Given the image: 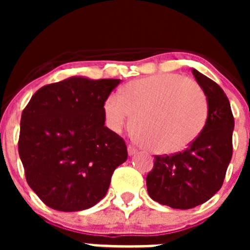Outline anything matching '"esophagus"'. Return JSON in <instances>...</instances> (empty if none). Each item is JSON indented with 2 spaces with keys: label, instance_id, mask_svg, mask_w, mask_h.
I'll use <instances>...</instances> for the list:
<instances>
[{
  "label": "esophagus",
  "instance_id": "34e87169",
  "mask_svg": "<svg viewBox=\"0 0 250 250\" xmlns=\"http://www.w3.org/2000/svg\"><path fill=\"white\" fill-rule=\"evenodd\" d=\"M127 152H129V156H134L138 154V150L132 146V145H129V146H127Z\"/></svg>",
  "mask_w": 250,
  "mask_h": 250
}]
</instances>
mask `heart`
<instances>
[{"label":"heart","mask_w":250,"mask_h":250,"mask_svg":"<svg viewBox=\"0 0 250 250\" xmlns=\"http://www.w3.org/2000/svg\"><path fill=\"white\" fill-rule=\"evenodd\" d=\"M104 116L115 132L131 124L135 138L158 154L185 149L207 121L208 103L202 87L176 74L147 76L126 83L118 96L104 103Z\"/></svg>","instance_id":"1"}]
</instances>
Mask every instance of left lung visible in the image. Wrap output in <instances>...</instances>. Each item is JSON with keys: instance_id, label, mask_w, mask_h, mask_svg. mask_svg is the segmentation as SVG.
Wrapping results in <instances>:
<instances>
[{"instance_id": "left-lung-1", "label": "left lung", "mask_w": 250, "mask_h": 250, "mask_svg": "<svg viewBox=\"0 0 250 250\" xmlns=\"http://www.w3.org/2000/svg\"><path fill=\"white\" fill-rule=\"evenodd\" d=\"M191 72L207 96L204 127L184 151L155 156L146 176L150 198L174 209H191L210 199L222 188L233 154L234 118L227 95L202 72Z\"/></svg>"}]
</instances>
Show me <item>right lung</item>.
I'll return each mask as SVG.
<instances>
[{
	"instance_id": "1",
	"label": "right lung",
	"mask_w": 250,
	"mask_h": 250,
	"mask_svg": "<svg viewBox=\"0 0 250 250\" xmlns=\"http://www.w3.org/2000/svg\"><path fill=\"white\" fill-rule=\"evenodd\" d=\"M120 81L68 77L37 90L22 111L20 158L28 185L47 207H94L126 161L125 141L105 126L103 110Z\"/></svg>"
}]
</instances>
